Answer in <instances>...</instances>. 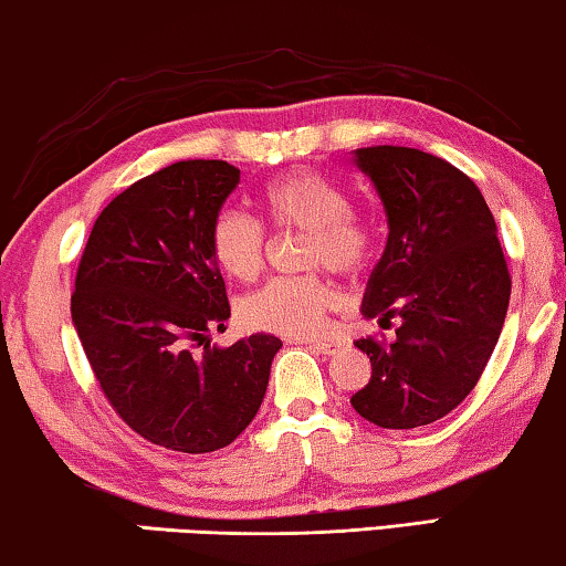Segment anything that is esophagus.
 Masks as SVG:
<instances>
[{
    "label": "esophagus",
    "instance_id": "esophagus-1",
    "mask_svg": "<svg viewBox=\"0 0 566 566\" xmlns=\"http://www.w3.org/2000/svg\"><path fill=\"white\" fill-rule=\"evenodd\" d=\"M315 353H322V355H337L339 349L345 347L343 339H312V343H307Z\"/></svg>",
    "mask_w": 566,
    "mask_h": 566
}]
</instances>
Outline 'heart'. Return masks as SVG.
Here are the masks:
<instances>
[{"label":"heart","instance_id":"heart-1","mask_svg":"<svg viewBox=\"0 0 566 566\" xmlns=\"http://www.w3.org/2000/svg\"><path fill=\"white\" fill-rule=\"evenodd\" d=\"M259 206L276 234L304 231V266H329L343 276H357L370 264L373 227L349 206L345 188L319 170L292 168L272 178L259 193ZM209 247L223 272L239 282H251L264 269L269 237L254 217L223 209L211 221ZM337 300L335 284L319 272L274 276L241 300L239 315L251 329L312 337L325 327Z\"/></svg>","mask_w":566,"mask_h":566}]
</instances>
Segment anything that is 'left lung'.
I'll use <instances>...</instances> for the list:
<instances>
[{"label": "left lung", "instance_id": "1", "mask_svg": "<svg viewBox=\"0 0 566 566\" xmlns=\"http://www.w3.org/2000/svg\"><path fill=\"white\" fill-rule=\"evenodd\" d=\"M388 217V244L363 315L400 319L396 339L363 337L373 375L349 402L380 428H418L476 388L504 327L511 274L479 186L418 148L353 150Z\"/></svg>", "mask_w": 566, "mask_h": 566}]
</instances>
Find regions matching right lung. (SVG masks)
<instances>
[{"label":"right lung","mask_w":566,"mask_h":566,"mask_svg":"<svg viewBox=\"0 0 566 566\" xmlns=\"http://www.w3.org/2000/svg\"><path fill=\"white\" fill-rule=\"evenodd\" d=\"M241 170L178 160L105 206L70 300L103 396L148 443L178 453L229 446L262 406L280 337L211 347L231 315L209 229Z\"/></svg>","instance_id":"right-lung-1"}]
</instances>
